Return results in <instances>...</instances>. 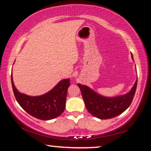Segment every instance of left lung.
Here are the masks:
<instances>
[{
  "label": "left lung",
  "mask_w": 151,
  "mask_h": 151,
  "mask_svg": "<svg viewBox=\"0 0 151 151\" xmlns=\"http://www.w3.org/2000/svg\"><path fill=\"white\" fill-rule=\"evenodd\" d=\"M131 58L133 60L131 54ZM138 79L131 91L124 95L106 97L86 85L78 84L86 108L91 115L100 119H109L120 115L129 107L136 92Z\"/></svg>",
  "instance_id": "8db88e82"
}]
</instances>
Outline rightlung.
Returning <instances> with one entry per match:
<instances>
[{"instance_id":"obj_1","label":"right lung","mask_w":151,"mask_h":151,"mask_svg":"<svg viewBox=\"0 0 151 151\" xmlns=\"http://www.w3.org/2000/svg\"><path fill=\"white\" fill-rule=\"evenodd\" d=\"M11 82L17 101L27 113L35 118L44 121L58 117L65 109L67 89L70 79H62L50 91L40 96H32L20 93L14 85L13 75Z\"/></svg>"}]
</instances>
